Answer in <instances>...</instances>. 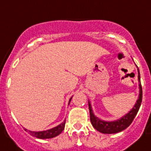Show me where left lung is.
<instances>
[{"mask_svg": "<svg viewBox=\"0 0 151 151\" xmlns=\"http://www.w3.org/2000/svg\"><path fill=\"white\" fill-rule=\"evenodd\" d=\"M137 80H138V86H139V95L138 98L137 100V102L135 103L134 106L132 108V109L128 113H126L125 115L122 116L121 118L112 122H106L104 120H101L98 118L97 116H95V114L93 113V110L92 109V104L88 101V108L89 113H90V121L92 123V126L101 132L102 134H116L119 132L124 130L130 125L132 122L134 121V117L137 115V112L139 110V108L141 106L142 100V85H141V80H140V72L139 69L137 68Z\"/></svg>", "mask_w": 151, "mask_h": 151, "instance_id": "1", "label": "left lung"}]
</instances>
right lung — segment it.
<instances>
[{
  "label": "right lung",
  "mask_w": 151,
  "mask_h": 151,
  "mask_svg": "<svg viewBox=\"0 0 151 151\" xmlns=\"http://www.w3.org/2000/svg\"><path fill=\"white\" fill-rule=\"evenodd\" d=\"M71 98L72 97H71L70 100H69V104L71 102ZM65 122H66V120H64L62 123H60L59 125H57L55 127L50 129H47V130H44V131H31V130H28L26 129H25V130L28 132L33 137H37V138H41V139L52 138V137H56V136H58L59 134L62 133L63 130L64 129Z\"/></svg>",
  "instance_id": "add662e5"
}]
</instances>
